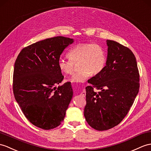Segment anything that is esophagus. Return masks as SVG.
Returning <instances> with one entry per match:
<instances>
[{
    "label": "esophagus",
    "instance_id": "esophagus-1",
    "mask_svg": "<svg viewBox=\"0 0 151 151\" xmlns=\"http://www.w3.org/2000/svg\"><path fill=\"white\" fill-rule=\"evenodd\" d=\"M81 94V96H83V97H85V96H86V91L83 89V90L82 91L81 94Z\"/></svg>",
    "mask_w": 151,
    "mask_h": 151
}]
</instances>
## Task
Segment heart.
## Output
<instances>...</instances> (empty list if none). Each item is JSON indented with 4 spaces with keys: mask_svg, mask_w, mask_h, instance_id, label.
<instances>
[{
    "mask_svg": "<svg viewBox=\"0 0 151 151\" xmlns=\"http://www.w3.org/2000/svg\"><path fill=\"white\" fill-rule=\"evenodd\" d=\"M69 60H59L58 67L63 74H71L74 65L78 64L80 71L68 79L69 82L83 83L91 75H96L103 71L106 63V53L98 44L83 43L76 45L68 53Z\"/></svg>",
    "mask_w": 151,
    "mask_h": 151,
    "instance_id": "obj_1",
    "label": "heart"
}]
</instances>
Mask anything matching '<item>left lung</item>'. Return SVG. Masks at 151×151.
Instances as JSON below:
<instances>
[{"label": "left lung", "mask_w": 151, "mask_h": 151, "mask_svg": "<svg viewBox=\"0 0 151 151\" xmlns=\"http://www.w3.org/2000/svg\"><path fill=\"white\" fill-rule=\"evenodd\" d=\"M107 57L103 71L92 77L86 87L84 116L98 131L118 125L127 114L139 88V75L134 55L114 40H107ZM100 89L97 93L93 88Z\"/></svg>", "instance_id": "obj_1"}]
</instances>
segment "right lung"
<instances>
[{"label": "right lung", "instance_id": "obj_1", "mask_svg": "<svg viewBox=\"0 0 151 151\" xmlns=\"http://www.w3.org/2000/svg\"><path fill=\"white\" fill-rule=\"evenodd\" d=\"M73 38L56 37L24 47L15 63L13 89L26 118L36 127L50 130L60 125L71 101V82L57 88L64 76L58 67L60 55Z\"/></svg>", "mask_w": 151, "mask_h": 151}]
</instances>
